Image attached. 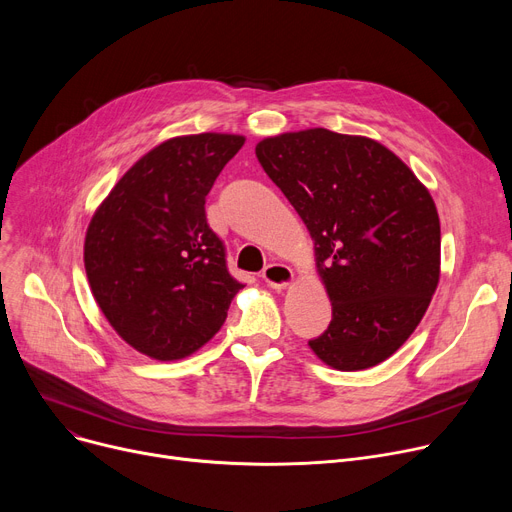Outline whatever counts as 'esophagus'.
<instances>
[{
	"instance_id": "34e87169",
	"label": "esophagus",
	"mask_w": 512,
	"mask_h": 512,
	"mask_svg": "<svg viewBox=\"0 0 512 512\" xmlns=\"http://www.w3.org/2000/svg\"><path fill=\"white\" fill-rule=\"evenodd\" d=\"M261 278H263V282L270 286V288H276V290H282V288H286L290 282H292V278H294V274H292V270L288 265H284V263H270L263 270V274H261Z\"/></svg>"
}]
</instances>
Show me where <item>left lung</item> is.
Wrapping results in <instances>:
<instances>
[{
    "label": "left lung",
    "instance_id": "8db88e82",
    "mask_svg": "<svg viewBox=\"0 0 512 512\" xmlns=\"http://www.w3.org/2000/svg\"><path fill=\"white\" fill-rule=\"evenodd\" d=\"M255 155L315 240L332 321L311 351L340 371L386 361L415 332L440 280L432 195L367 137L284 132L257 143Z\"/></svg>",
    "mask_w": 512,
    "mask_h": 512
}]
</instances>
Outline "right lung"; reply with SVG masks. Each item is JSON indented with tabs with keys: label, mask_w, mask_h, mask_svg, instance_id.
I'll use <instances>...</instances> for the list:
<instances>
[{
	"label": "right lung",
	"mask_w": 512,
	"mask_h": 512,
	"mask_svg": "<svg viewBox=\"0 0 512 512\" xmlns=\"http://www.w3.org/2000/svg\"><path fill=\"white\" fill-rule=\"evenodd\" d=\"M245 145L238 134L176 137L143 155L95 211L85 238L93 297L139 353L174 361L222 328L242 284L205 215V197Z\"/></svg>",
	"instance_id": "right-lung-1"
}]
</instances>
